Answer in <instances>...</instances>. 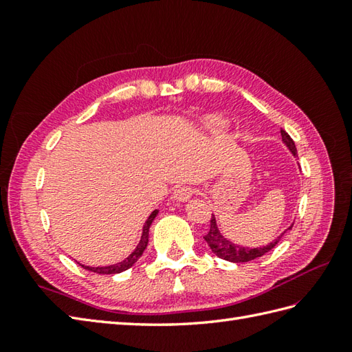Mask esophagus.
Wrapping results in <instances>:
<instances>
[{"instance_id": "obj_1", "label": "esophagus", "mask_w": 352, "mask_h": 352, "mask_svg": "<svg viewBox=\"0 0 352 352\" xmlns=\"http://www.w3.org/2000/svg\"><path fill=\"white\" fill-rule=\"evenodd\" d=\"M192 195H193V189L190 186H180V188H177L174 193H172V198L175 201H182V203H184V201H189Z\"/></svg>"}]
</instances>
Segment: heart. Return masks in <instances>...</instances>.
I'll return each mask as SVG.
<instances>
[{
	"mask_svg": "<svg viewBox=\"0 0 352 352\" xmlns=\"http://www.w3.org/2000/svg\"><path fill=\"white\" fill-rule=\"evenodd\" d=\"M206 125H207V129H210V130H223L227 126V122L223 121L222 118L210 116L206 121Z\"/></svg>",
	"mask_w": 352,
	"mask_h": 352,
	"instance_id": "b5f03b06",
	"label": "heart"
}]
</instances>
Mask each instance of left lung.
Masks as SVG:
<instances>
[{"instance_id": "8db88e82", "label": "left lung", "mask_w": 352, "mask_h": 352, "mask_svg": "<svg viewBox=\"0 0 352 352\" xmlns=\"http://www.w3.org/2000/svg\"><path fill=\"white\" fill-rule=\"evenodd\" d=\"M281 138H283L284 144H286V146L290 149V153L294 155H298L295 142L292 140V138L284 130H281ZM292 227H294V223H292V226L287 230H290ZM287 230H284V233H286ZM284 233H281L278 237H276L274 242L263 246V248H246V246L236 245L233 242H230L228 239L223 237L219 233L218 226H216L214 216L212 214L210 230H208V233L204 236V241L207 242L208 246H210V250L213 251V254H216V256H218L219 258L233 261V263H245V261H251V260H256L261 256H265L266 252L271 251L274 246L281 241V237L284 236Z\"/></svg>"}]
</instances>
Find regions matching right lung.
I'll list each match as a JSON object with an SVG mask.
<instances>
[{"label":"right lung","instance_id":"add662e5","mask_svg":"<svg viewBox=\"0 0 352 352\" xmlns=\"http://www.w3.org/2000/svg\"><path fill=\"white\" fill-rule=\"evenodd\" d=\"M159 213V210H154L151 214H149V218L146 219L145 226H144V231H142V237H140V242L136 246V250H134L129 257H126L121 263H116V265H110V266H104V267H92V266H85L81 265V267L87 269V271H92L96 274H119V272H124L126 269L131 267L136 261L139 260V257L144 254L146 245H148V233H149V227H151V223L154 221V218Z\"/></svg>","mask_w":352,"mask_h":352}]
</instances>
